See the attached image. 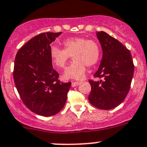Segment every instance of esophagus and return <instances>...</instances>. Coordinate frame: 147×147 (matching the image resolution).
I'll return each mask as SVG.
<instances>
[{
    "mask_svg": "<svg viewBox=\"0 0 147 147\" xmlns=\"http://www.w3.org/2000/svg\"><path fill=\"white\" fill-rule=\"evenodd\" d=\"M80 81H73V82H72V87L77 86L80 84Z\"/></svg>",
    "mask_w": 147,
    "mask_h": 147,
    "instance_id": "obj_1",
    "label": "esophagus"
}]
</instances>
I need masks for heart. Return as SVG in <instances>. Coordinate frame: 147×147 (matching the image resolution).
<instances>
[{
	"mask_svg": "<svg viewBox=\"0 0 147 147\" xmlns=\"http://www.w3.org/2000/svg\"><path fill=\"white\" fill-rule=\"evenodd\" d=\"M64 49L52 46L50 55L53 64L58 69H64L72 55L73 61L64 72L65 78L80 79L86 71V66L92 67L100 59V50L95 41L86 38L70 37L63 42Z\"/></svg>",
	"mask_w": 147,
	"mask_h": 147,
	"instance_id": "obj_1",
	"label": "heart"
}]
</instances>
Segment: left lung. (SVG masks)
I'll return each mask as SVG.
<instances>
[{
	"label": "left lung",
	"mask_w": 147,
	"mask_h": 147,
	"mask_svg": "<svg viewBox=\"0 0 147 147\" xmlns=\"http://www.w3.org/2000/svg\"><path fill=\"white\" fill-rule=\"evenodd\" d=\"M102 50V59L94 75L100 80H89L92 91L90 103L102 110L120 105L127 95L134 73V64L129 51L119 41L104 31L96 32Z\"/></svg>",
	"instance_id": "left-lung-1"
}]
</instances>
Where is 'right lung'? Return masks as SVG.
I'll return each instance as SVG.
<instances>
[{"mask_svg":"<svg viewBox=\"0 0 147 147\" xmlns=\"http://www.w3.org/2000/svg\"><path fill=\"white\" fill-rule=\"evenodd\" d=\"M61 32L42 33L26 42L15 56L14 83L21 100L31 111L51 116L64 108L71 82L59 80L50 55L51 44Z\"/></svg>","mask_w":147,"mask_h":147,"instance_id":"1","label":"right lung"}]
</instances>
